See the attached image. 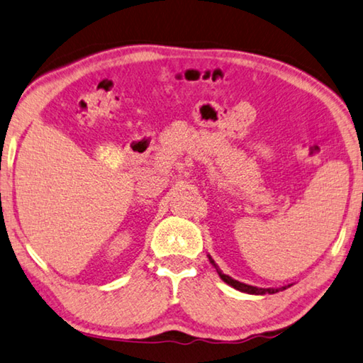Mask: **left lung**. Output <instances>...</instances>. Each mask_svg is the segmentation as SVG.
<instances>
[{"label":"left lung","instance_id":"1","mask_svg":"<svg viewBox=\"0 0 363 363\" xmlns=\"http://www.w3.org/2000/svg\"><path fill=\"white\" fill-rule=\"evenodd\" d=\"M207 257H208V259H211V263L215 266V269H217L218 276L221 277V281L226 282L228 285H231L233 289H236L239 291H244V294H250V295H266V294H269V295H272V294H277V291H282L285 289H289L290 285H294V284H289V285H284V287H281V289H259V287H253V285L239 282V281H236V279H233V277H230L228 274H225V272L218 268L217 263L213 262V258L211 255H207Z\"/></svg>","mask_w":363,"mask_h":363}]
</instances>
